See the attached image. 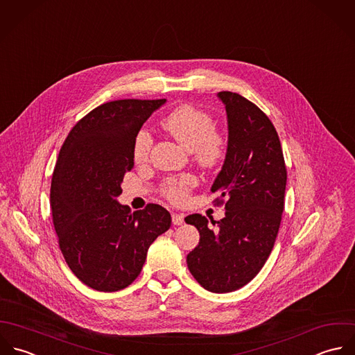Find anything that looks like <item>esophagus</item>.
Listing matches in <instances>:
<instances>
[{
    "label": "esophagus",
    "mask_w": 355,
    "mask_h": 355,
    "mask_svg": "<svg viewBox=\"0 0 355 355\" xmlns=\"http://www.w3.org/2000/svg\"><path fill=\"white\" fill-rule=\"evenodd\" d=\"M172 223L175 226H180L184 223V215L182 214H172Z\"/></svg>",
    "instance_id": "1"
}]
</instances>
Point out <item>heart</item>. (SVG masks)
I'll list each match as a JSON object with an SVG mask.
<instances>
[{"label":"heart","instance_id":"heart-1","mask_svg":"<svg viewBox=\"0 0 355 355\" xmlns=\"http://www.w3.org/2000/svg\"><path fill=\"white\" fill-rule=\"evenodd\" d=\"M161 125L179 143L193 151L197 164L204 168L218 166L226 157L227 140L218 130L214 116L194 105L183 103L172 109L161 121ZM153 144L151 133L139 129L132 143V155L136 162L147 159ZM198 180L193 173L169 176L161 183V194L173 204H183Z\"/></svg>","mask_w":355,"mask_h":355}]
</instances>
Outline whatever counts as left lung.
<instances>
[{
    "label": "left lung",
    "instance_id": "8db88e82",
    "mask_svg": "<svg viewBox=\"0 0 355 355\" xmlns=\"http://www.w3.org/2000/svg\"><path fill=\"white\" fill-rule=\"evenodd\" d=\"M229 119V147L212 193L225 205L219 222L200 214L184 220L200 232L187 266L201 286L215 293L233 292L261 270L279 230L286 166L278 133L270 119L243 96L223 91Z\"/></svg>",
    "mask_w": 355,
    "mask_h": 355
}]
</instances>
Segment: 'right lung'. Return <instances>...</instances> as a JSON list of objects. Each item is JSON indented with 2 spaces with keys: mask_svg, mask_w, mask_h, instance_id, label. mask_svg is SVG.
Wrapping results in <instances>:
<instances>
[{
  "mask_svg": "<svg viewBox=\"0 0 355 355\" xmlns=\"http://www.w3.org/2000/svg\"><path fill=\"white\" fill-rule=\"evenodd\" d=\"M165 99H119L103 103L69 132L51 183L52 222L59 248L74 275L101 292L130 285L148 246L171 227L158 204L130 212L116 200L133 169L135 133Z\"/></svg>",
  "mask_w": 355,
  "mask_h": 355,
  "instance_id": "right-lung-1",
  "label": "right lung"
}]
</instances>
